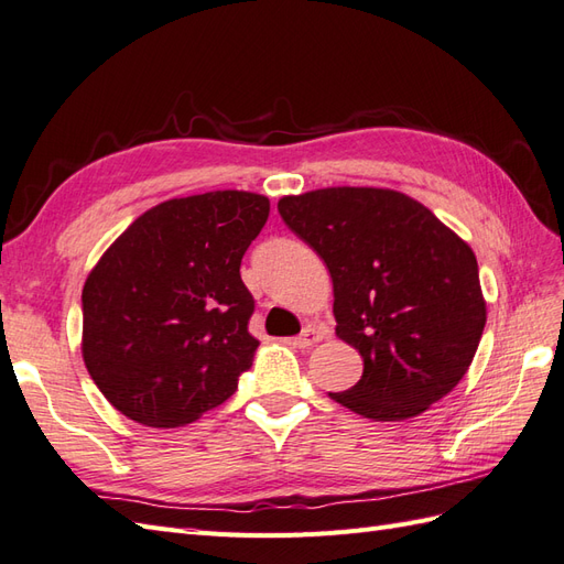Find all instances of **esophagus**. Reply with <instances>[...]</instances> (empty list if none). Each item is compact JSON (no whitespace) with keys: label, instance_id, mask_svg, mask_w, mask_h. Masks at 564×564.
Here are the masks:
<instances>
[{"label":"esophagus","instance_id":"obj_1","mask_svg":"<svg viewBox=\"0 0 564 564\" xmlns=\"http://www.w3.org/2000/svg\"><path fill=\"white\" fill-rule=\"evenodd\" d=\"M319 340H322L319 330H316V328H305L297 338H293V345H295V348H300V350H310Z\"/></svg>","mask_w":564,"mask_h":564}]
</instances>
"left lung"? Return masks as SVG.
Returning a JSON list of instances; mask_svg holds the SVG:
<instances>
[{
	"mask_svg": "<svg viewBox=\"0 0 564 564\" xmlns=\"http://www.w3.org/2000/svg\"><path fill=\"white\" fill-rule=\"evenodd\" d=\"M279 212L324 259L336 336L365 359L362 379L330 398L367 420L402 422L451 393L486 326L467 240L391 187L285 195Z\"/></svg>",
	"mask_w": 564,
	"mask_h": 564,
	"instance_id": "left-lung-1",
	"label": "left lung"
}]
</instances>
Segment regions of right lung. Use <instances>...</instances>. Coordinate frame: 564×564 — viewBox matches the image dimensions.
Segmentation results:
<instances>
[{
    "label": "right lung",
    "instance_id": "right-lung-1",
    "mask_svg": "<svg viewBox=\"0 0 564 564\" xmlns=\"http://www.w3.org/2000/svg\"><path fill=\"white\" fill-rule=\"evenodd\" d=\"M269 197L214 191L140 214L83 285V362L128 420L176 429L236 393L259 340L240 279Z\"/></svg>",
    "mask_w": 564,
    "mask_h": 564
}]
</instances>
